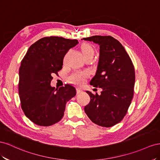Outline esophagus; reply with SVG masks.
Segmentation results:
<instances>
[{
	"instance_id": "34e87169",
	"label": "esophagus",
	"mask_w": 160,
	"mask_h": 160,
	"mask_svg": "<svg viewBox=\"0 0 160 160\" xmlns=\"http://www.w3.org/2000/svg\"><path fill=\"white\" fill-rule=\"evenodd\" d=\"M82 92V90L81 88H78L77 89H76V92H77V94H80Z\"/></svg>"
}]
</instances>
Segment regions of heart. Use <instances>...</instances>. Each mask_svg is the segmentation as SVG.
I'll return each mask as SVG.
<instances>
[{
    "mask_svg": "<svg viewBox=\"0 0 160 160\" xmlns=\"http://www.w3.org/2000/svg\"><path fill=\"white\" fill-rule=\"evenodd\" d=\"M80 49L84 58L89 56H94V49L92 47V45H90L88 43H84L82 45ZM87 76L88 73L86 72L78 71L73 73L70 77V80L72 83L78 85H81L84 82L85 79Z\"/></svg>",
    "mask_w": 160,
    "mask_h": 160,
    "instance_id": "obj_1",
    "label": "heart"
}]
</instances>
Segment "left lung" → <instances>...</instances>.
<instances>
[{
  "label": "left lung",
  "instance_id": "obj_1",
  "mask_svg": "<svg viewBox=\"0 0 160 160\" xmlns=\"http://www.w3.org/2000/svg\"><path fill=\"white\" fill-rule=\"evenodd\" d=\"M83 39L100 45L97 70L90 84L102 89L100 95L86 91L90 101L84 111L95 124L110 127L122 121L131 103L134 66L124 47L111 36L94 35Z\"/></svg>",
  "mask_w": 160,
  "mask_h": 160
}]
</instances>
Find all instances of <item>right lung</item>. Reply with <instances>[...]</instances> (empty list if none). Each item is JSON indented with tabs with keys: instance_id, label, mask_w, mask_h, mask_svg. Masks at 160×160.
Listing matches in <instances>:
<instances>
[{
	"instance_id": "1",
	"label": "right lung",
	"mask_w": 160,
	"mask_h": 160,
	"mask_svg": "<svg viewBox=\"0 0 160 160\" xmlns=\"http://www.w3.org/2000/svg\"><path fill=\"white\" fill-rule=\"evenodd\" d=\"M76 39L46 37L32 44L19 68V94L25 116L40 126H50L60 121L66 104L76 94V88L66 84L59 89L51 86L52 74L62 70L63 60Z\"/></svg>"
}]
</instances>
